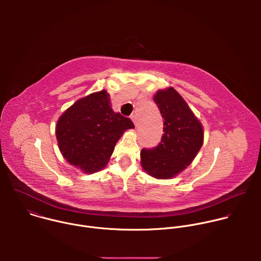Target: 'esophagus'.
<instances>
[{"label": "esophagus", "instance_id": "obj_1", "mask_svg": "<svg viewBox=\"0 0 261 261\" xmlns=\"http://www.w3.org/2000/svg\"><path fill=\"white\" fill-rule=\"evenodd\" d=\"M131 120L133 121L134 125L137 126V117H136V115H132V116H131Z\"/></svg>", "mask_w": 261, "mask_h": 261}]
</instances>
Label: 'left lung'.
<instances>
[{
  "label": "left lung",
  "mask_w": 261,
  "mask_h": 261,
  "mask_svg": "<svg viewBox=\"0 0 261 261\" xmlns=\"http://www.w3.org/2000/svg\"><path fill=\"white\" fill-rule=\"evenodd\" d=\"M154 101L164 119V134L157 146L142 148L141 165L154 177L170 178L196 157L203 143V130L188 104L173 88L158 91Z\"/></svg>",
  "instance_id": "1"
}]
</instances>
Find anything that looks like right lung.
I'll use <instances>...</instances> for the list:
<instances>
[{"label":"right lung","instance_id":"add662e5","mask_svg":"<svg viewBox=\"0 0 261 261\" xmlns=\"http://www.w3.org/2000/svg\"><path fill=\"white\" fill-rule=\"evenodd\" d=\"M132 128L129 118L110 107L109 94L100 91L70 106L58 121L56 135L64 158L92 173L107 164L117 141Z\"/></svg>","mask_w":261,"mask_h":261}]
</instances>
